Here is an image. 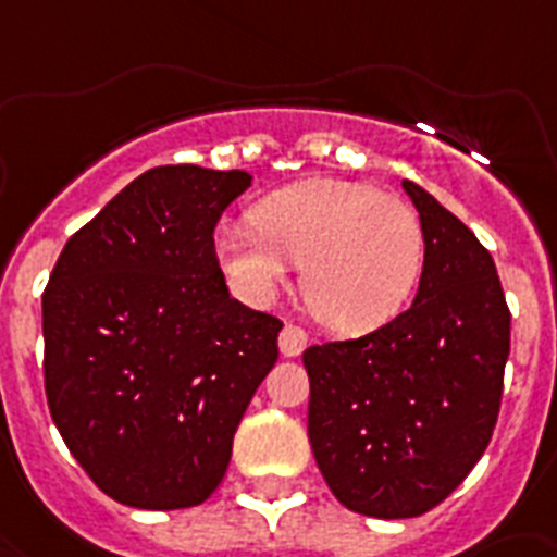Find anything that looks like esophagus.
Masks as SVG:
<instances>
[{"mask_svg":"<svg viewBox=\"0 0 557 557\" xmlns=\"http://www.w3.org/2000/svg\"><path fill=\"white\" fill-rule=\"evenodd\" d=\"M306 347H308V333L299 325L285 322L283 331H280V352L288 356V359H294V356H299Z\"/></svg>","mask_w":557,"mask_h":557,"instance_id":"esophagus-1","label":"esophagus"}]
</instances>
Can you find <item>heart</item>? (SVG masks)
Instances as JSON below:
<instances>
[{"label":"heart","mask_w":557,"mask_h":557,"mask_svg":"<svg viewBox=\"0 0 557 557\" xmlns=\"http://www.w3.org/2000/svg\"><path fill=\"white\" fill-rule=\"evenodd\" d=\"M226 280L249 302H269L294 260L313 317L364 333L398 317L423 274L425 232L398 196L356 178L313 176L269 193L251 224L215 235Z\"/></svg>","instance_id":"obj_1"}]
</instances>
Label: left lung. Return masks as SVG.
I'll use <instances>...</instances> for the list:
<instances>
[{
  "mask_svg": "<svg viewBox=\"0 0 557 557\" xmlns=\"http://www.w3.org/2000/svg\"><path fill=\"white\" fill-rule=\"evenodd\" d=\"M425 232L418 297L347 342L302 352L308 440L352 512L412 519L466 480L491 443L510 356V311L491 251L432 193L404 182Z\"/></svg>",
  "mask_w": 557,
  "mask_h": 557,
  "instance_id": "obj_1",
  "label": "left lung"
}]
</instances>
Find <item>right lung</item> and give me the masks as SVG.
Instances as JSON below:
<instances>
[{
	"mask_svg": "<svg viewBox=\"0 0 557 557\" xmlns=\"http://www.w3.org/2000/svg\"><path fill=\"white\" fill-rule=\"evenodd\" d=\"M244 171L164 164L66 240L41 297L50 414L120 505L210 499L232 437L277 361V317L230 297L215 255Z\"/></svg>",
	"mask_w": 557,
	"mask_h": 557,
	"instance_id": "add662e5",
	"label": "right lung"
}]
</instances>
